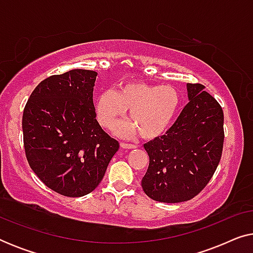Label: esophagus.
I'll return each mask as SVG.
<instances>
[{"instance_id": "obj_1", "label": "esophagus", "mask_w": 253, "mask_h": 253, "mask_svg": "<svg viewBox=\"0 0 253 253\" xmlns=\"http://www.w3.org/2000/svg\"><path fill=\"white\" fill-rule=\"evenodd\" d=\"M121 147H123V148H136L137 146L136 145H133V144H129V143H121Z\"/></svg>"}]
</instances>
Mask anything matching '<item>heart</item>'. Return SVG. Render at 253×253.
<instances>
[{
	"instance_id": "obj_1",
	"label": "heart",
	"mask_w": 253,
	"mask_h": 253,
	"mask_svg": "<svg viewBox=\"0 0 253 253\" xmlns=\"http://www.w3.org/2000/svg\"><path fill=\"white\" fill-rule=\"evenodd\" d=\"M181 103L177 89L171 85H154L144 82H129L117 91L105 89L95 102L99 123L112 129L130 109L131 122L119 126L122 136L140 133L145 139L161 136L170 126Z\"/></svg>"
}]
</instances>
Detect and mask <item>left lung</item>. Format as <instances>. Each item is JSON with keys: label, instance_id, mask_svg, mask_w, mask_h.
Wrapping results in <instances>:
<instances>
[{"label": "left lung", "instance_id": "obj_1", "mask_svg": "<svg viewBox=\"0 0 253 253\" xmlns=\"http://www.w3.org/2000/svg\"><path fill=\"white\" fill-rule=\"evenodd\" d=\"M189 100L166 134L144 145L150 165L144 192L161 203H182L205 189L222 155L223 110L199 83H188Z\"/></svg>", "mask_w": 253, "mask_h": 253}]
</instances>
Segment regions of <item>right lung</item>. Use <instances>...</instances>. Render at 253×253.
Listing matches in <instances>:
<instances>
[{"instance_id": "right-lung-1", "label": "right lung", "mask_w": 253, "mask_h": 253, "mask_svg": "<svg viewBox=\"0 0 253 253\" xmlns=\"http://www.w3.org/2000/svg\"><path fill=\"white\" fill-rule=\"evenodd\" d=\"M96 76L84 69L50 76L34 88L24 108L27 162L44 185L65 197L92 192L120 147L96 121Z\"/></svg>"}]
</instances>
